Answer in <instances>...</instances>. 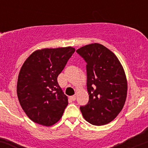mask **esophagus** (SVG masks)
<instances>
[{"label": "esophagus", "mask_w": 148, "mask_h": 148, "mask_svg": "<svg viewBox=\"0 0 148 148\" xmlns=\"http://www.w3.org/2000/svg\"><path fill=\"white\" fill-rule=\"evenodd\" d=\"M69 98H70L71 100H73V101H74V100H76V95H72V96H70L69 97Z\"/></svg>", "instance_id": "1"}]
</instances>
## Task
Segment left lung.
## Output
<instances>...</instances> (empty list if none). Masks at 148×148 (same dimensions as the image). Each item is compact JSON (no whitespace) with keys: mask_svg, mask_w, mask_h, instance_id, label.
Masks as SVG:
<instances>
[{"mask_svg":"<svg viewBox=\"0 0 148 148\" xmlns=\"http://www.w3.org/2000/svg\"><path fill=\"white\" fill-rule=\"evenodd\" d=\"M77 53L86 62L88 103L81 106L83 116L95 126L110 123L122 110L127 95V82L116 56L104 45L92 43Z\"/></svg>","mask_w":148,"mask_h":148,"instance_id":"1","label":"left lung"}]
</instances>
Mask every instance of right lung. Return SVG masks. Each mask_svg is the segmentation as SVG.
Masks as SVG:
<instances>
[{"label":"right lung","mask_w":148,"mask_h":148,"mask_svg":"<svg viewBox=\"0 0 148 148\" xmlns=\"http://www.w3.org/2000/svg\"><path fill=\"white\" fill-rule=\"evenodd\" d=\"M74 51L72 47L38 50L24 62L17 80V97L34 122L49 126L62 116L68 100L58 77Z\"/></svg>","instance_id":"obj_1"}]
</instances>
